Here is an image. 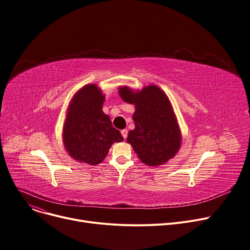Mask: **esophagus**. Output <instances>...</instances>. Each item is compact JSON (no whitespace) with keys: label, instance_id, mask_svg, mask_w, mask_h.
<instances>
[{"label":"esophagus","instance_id":"1","mask_svg":"<svg viewBox=\"0 0 250 250\" xmlns=\"http://www.w3.org/2000/svg\"><path fill=\"white\" fill-rule=\"evenodd\" d=\"M121 134H122V136L124 137V139H126V137H127V129H122L121 130Z\"/></svg>","mask_w":250,"mask_h":250}]
</instances>
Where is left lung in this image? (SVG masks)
I'll return each mask as SVG.
<instances>
[{"instance_id":"8db88e82","label":"left lung","mask_w":250,"mask_h":250,"mask_svg":"<svg viewBox=\"0 0 250 250\" xmlns=\"http://www.w3.org/2000/svg\"><path fill=\"white\" fill-rule=\"evenodd\" d=\"M120 95L134 104L135 129L128 131L126 142L139 159L147 166H160L174 158L181 146V132L172 104L166 93L156 85L135 92L120 87Z\"/></svg>"}]
</instances>
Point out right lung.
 Here are the masks:
<instances>
[{"label":"right lung","instance_id":"add662e5","mask_svg":"<svg viewBox=\"0 0 250 250\" xmlns=\"http://www.w3.org/2000/svg\"><path fill=\"white\" fill-rule=\"evenodd\" d=\"M104 95L95 84H87L72 97L63 126L66 152L74 160L91 166L101 164L113 143L124 141L103 111Z\"/></svg>","mask_w":250,"mask_h":250}]
</instances>
